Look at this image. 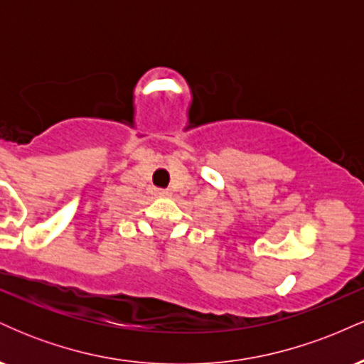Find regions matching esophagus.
<instances>
[{
    "label": "esophagus",
    "instance_id": "obj_1",
    "mask_svg": "<svg viewBox=\"0 0 364 364\" xmlns=\"http://www.w3.org/2000/svg\"><path fill=\"white\" fill-rule=\"evenodd\" d=\"M156 193H157V196H162V198H166V196H171L169 190H157Z\"/></svg>",
    "mask_w": 364,
    "mask_h": 364
}]
</instances>
